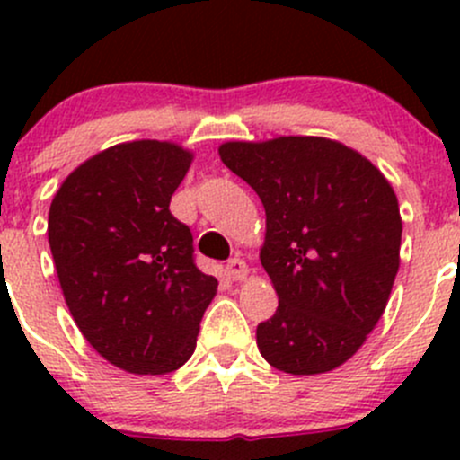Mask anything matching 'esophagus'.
Segmentation results:
<instances>
[{
	"instance_id": "34e87169",
	"label": "esophagus",
	"mask_w": 460,
	"mask_h": 460,
	"mask_svg": "<svg viewBox=\"0 0 460 460\" xmlns=\"http://www.w3.org/2000/svg\"><path fill=\"white\" fill-rule=\"evenodd\" d=\"M226 276H229L231 280H244V278L249 276L247 262H244L243 258H231L229 262H226Z\"/></svg>"
}]
</instances>
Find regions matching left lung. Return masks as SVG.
<instances>
[{"label":"left lung","instance_id":"obj_1","mask_svg":"<svg viewBox=\"0 0 460 460\" xmlns=\"http://www.w3.org/2000/svg\"><path fill=\"white\" fill-rule=\"evenodd\" d=\"M220 160L262 200L260 262L278 309L256 329L271 367L324 374L363 347L401 264L396 193L354 148L327 137L225 142Z\"/></svg>","mask_w":460,"mask_h":460}]
</instances>
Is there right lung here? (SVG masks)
<instances>
[{"label": "right lung", "instance_id": "add662e5", "mask_svg": "<svg viewBox=\"0 0 460 460\" xmlns=\"http://www.w3.org/2000/svg\"><path fill=\"white\" fill-rule=\"evenodd\" d=\"M193 153L173 142L115 144L82 162L49 211L64 300L93 349L128 374H169L196 351L217 280L169 211Z\"/></svg>", "mask_w": 460, "mask_h": 460}]
</instances>
